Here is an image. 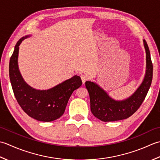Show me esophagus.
I'll return each instance as SVG.
<instances>
[{"mask_svg": "<svg viewBox=\"0 0 160 160\" xmlns=\"http://www.w3.org/2000/svg\"><path fill=\"white\" fill-rule=\"evenodd\" d=\"M81 80H82L83 83H84L85 82H86V81L88 79V76L86 75V74H81Z\"/></svg>", "mask_w": 160, "mask_h": 160, "instance_id": "esophagus-1", "label": "esophagus"}]
</instances>
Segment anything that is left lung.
<instances>
[{"label": "left lung", "mask_w": 160, "mask_h": 160, "mask_svg": "<svg viewBox=\"0 0 160 160\" xmlns=\"http://www.w3.org/2000/svg\"><path fill=\"white\" fill-rule=\"evenodd\" d=\"M143 41L146 54V74L142 83L128 99L116 101L110 97L97 83L91 81L85 83L90 95L91 112L101 121L114 122L128 118L144 102L152 82V63L147 43L145 40Z\"/></svg>", "instance_id": "8db88e82"}]
</instances>
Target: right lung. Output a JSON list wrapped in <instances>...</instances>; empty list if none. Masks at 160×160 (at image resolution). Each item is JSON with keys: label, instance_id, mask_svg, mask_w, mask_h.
<instances>
[{"label": "right lung", "instance_id": "right-lung-1", "mask_svg": "<svg viewBox=\"0 0 160 160\" xmlns=\"http://www.w3.org/2000/svg\"><path fill=\"white\" fill-rule=\"evenodd\" d=\"M28 37L16 44L9 61V79L17 102L28 115L38 121L52 122L63 115L71 94L82 85L80 77L74 76L49 90H36L25 82L19 72V45Z\"/></svg>", "mask_w": 160, "mask_h": 160}]
</instances>
